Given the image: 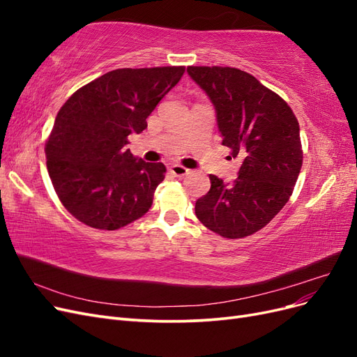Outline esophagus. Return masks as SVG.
<instances>
[{
	"label": "esophagus",
	"mask_w": 357,
	"mask_h": 357,
	"mask_svg": "<svg viewBox=\"0 0 357 357\" xmlns=\"http://www.w3.org/2000/svg\"><path fill=\"white\" fill-rule=\"evenodd\" d=\"M169 171H171V174H174L176 177H185L186 174H189V169H188L186 167L180 165V164L171 165V167H169Z\"/></svg>",
	"instance_id": "1"
}]
</instances>
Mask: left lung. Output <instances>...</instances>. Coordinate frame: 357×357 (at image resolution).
<instances>
[{"instance_id": "left-lung-1", "label": "left lung", "mask_w": 357, "mask_h": 357, "mask_svg": "<svg viewBox=\"0 0 357 357\" xmlns=\"http://www.w3.org/2000/svg\"><path fill=\"white\" fill-rule=\"evenodd\" d=\"M188 73L210 96L222 144L243 159L232 185L210 176L211 188L197 201L195 214L223 238H244L271 222L291 197L302 167L298 119L282 96L245 71L188 67Z\"/></svg>"}]
</instances>
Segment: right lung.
Masks as SVG:
<instances>
[{
    "label": "right lung",
    "instance_id": "1",
    "mask_svg": "<svg viewBox=\"0 0 357 357\" xmlns=\"http://www.w3.org/2000/svg\"><path fill=\"white\" fill-rule=\"evenodd\" d=\"M185 67L119 68L82 86L61 107L45 146L59 201L79 222L116 231L152 207L162 162L137 159L128 137L181 79Z\"/></svg>",
    "mask_w": 357,
    "mask_h": 357
}]
</instances>
